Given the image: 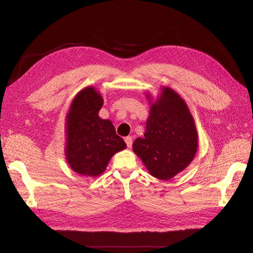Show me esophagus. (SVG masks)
I'll list each match as a JSON object with an SVG mask.
<instances>
[{
  "instance_id": "esophagus-1",
  "label": "esophagus",
  "mask_w": 253,
  "mask_h": 253,
  "mask_svg": "<svg viewBox=\"0 0 253 253\" xmlns=\"http://www.w3.org/2000/svg\"><path fill=\"white\" fill-rule=\"evenodd\" d=\"M125 141H126V145H127V148H131V147H132V144H133V138H132L131 136H127V137H126V138H125Z\"/></svg>"
}]
</instances>
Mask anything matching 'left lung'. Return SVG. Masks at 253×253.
Here are the masks:
<instances>
[{
	"instance_id": "8db88e82",
	"label": "left lung",
	"mask_w": 253,
	"mask_h": 253,
	"mask_svg": "<svg viewBox=\"0 0 253 253\" xmlns=\"http://www.w3.org/2000/svg\"><path fill=\"white\" fill-rule=\"evenodd\" d=\"M197 148V132L185 101L169 87L151 106L143 138L133 150L151 175L167 180L192 162Z\"/></svg>"
}]
</instances>
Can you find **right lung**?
Instances as JSON below:
<instances>
[{
  "instance_id": "add662e5",
  "label": "right lung",
  "mask_w": 253,
  "mask_h": 253,
  "mask_svg": "<svg viewBox=\"0 0 253 253\" xmlns=\"http://www.w3.org/2000/svg\"><path fill=\"white\" fill-rule=\"evenodd\" d=\"M102 105L101 95L89 86L75 97L67 115L66 159L80 175L101 174L115 153L126 147L112 122L98 116Z\"/></svg>"
}]
</instances>
